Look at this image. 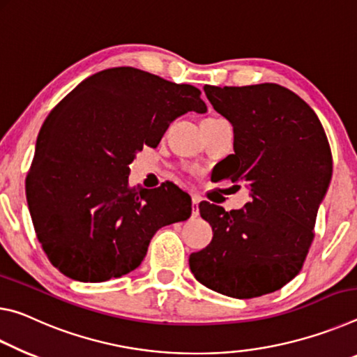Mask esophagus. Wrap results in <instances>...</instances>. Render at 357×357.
<instances>
[{
  "mask_svg": "<svg viewBox=\"0 0 357 357\" xmlns=\"http://www.w3.org/2000/svg\"><path fill=\"white\" fill-rule=\"evenodd\" d=\"M199 202L201 199L197 196H191V206H192V217L199 215Z\"/></svg>",
  "mask_w": 357,
  "mask_h": 357,
  "instance_id": "obj_1",
  "label": "esophagus"
}]
</instances>
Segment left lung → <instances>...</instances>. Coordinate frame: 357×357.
Wrapping results in <instances>:
<instances>
[{
  "label": "left lung",
  "instance_id": "left-lung-1",
  "mask_svg": "<svg viewBox=\"0 0 357 357\" xmlns=\"http://www.w3.org/2000/svg\"><path fill=\"white\" fill-rule=\"evenodd\" d=\"M204 91L234 128V153L218 165V180L245 182L251 201L231 212L199 204L213 238L190 255V268L208 289L236 299L273 293L302 271L312 247L332 175L329 142L313 109L282 85Z\"/></svg>",
  "mask_w": 357,
  "mask_h": 357
}]
</instances>
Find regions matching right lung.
I'll list each match as a JSON object with an SVG mask.
<instances>
[{"mask_svg": "<svg viewBox=\"0 0 357 357\" xmlns=\"http://www.w3.org/2000/svg\"><path fill=\"white\" fill-rule=\"evenodd\" d=\"M186 112H207L196 86L131 66L90 75L52 109L25 186L38 241L63 275L84 283L126 275L160 227L190 218V196L172 182L128 183L137 151L155 149Z\"/></svg>", "mask_w": 357, "mask_h": 357, "instance_id": "right-lung-1", "label": "right lung"}]
</instances>
